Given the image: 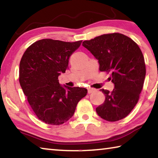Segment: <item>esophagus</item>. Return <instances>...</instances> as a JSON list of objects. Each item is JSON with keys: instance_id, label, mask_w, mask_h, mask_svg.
Instances as JSON below:
<instances>
[{"instance_id": "esophagus-1", "label": "esophagus", "mask_w": 158, "mask_h": 158, "mask_svg": "<svg viewBox=\"0 0 158 158\" xmlns=\"http://www.w3.org/2000/svg\"><path fill=\"white\" fill-rule=\"evenodd\" d=\"M94 91H95V89H93V88H88V93H92Z\"/></svg>"}]
</instances>
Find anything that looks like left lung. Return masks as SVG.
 Masks as SVG:
<instances>
[{
    "label": "left lung",
    "instance_id": "8db88e82",
    "mask_svg": "<svg viewBox=\"0 0 158 158\" xmlns=\"http://www.w3.org/2000/svg\"><path fill=\"white\" fill-rule=\"evenodd\" d=\"M82 45L94 56L101 72L111 73L114 84L111 92L100 90L105 100L96 108L99 116L114 122L126 117L137 105L146 76V65L140 48L132 39L121 33L102 35Z\"/></svg>",
    "mask_w": 158,
    "mask_h": 158
}]
</instances>
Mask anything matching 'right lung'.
<instances>
[{
	"label": "right lung",
	"mask_w": 158,
	"mask_h": 158,
	"mask_svg": "<svg viewBox=\"0 0 158 158\" xmlns=\"http://www.w3.org/2000/svg\"><path fill=\"white\" fill-rule=\"evenodd\" d=\"M82 40L67 42L42 39L29 47L19 64V83L37 117L45 123L59 125L73 117L87 89L61 85L60 73Z\"/></svg>",
	"instance_id": "right-lung-1"
}]
</instances>
